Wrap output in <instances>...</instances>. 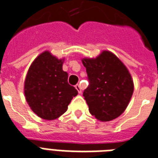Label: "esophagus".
Returning a JSON list of instances; mask_svg holds the SVG:
<instances>
[{"instance_id": "34e87169", "label": "esophagus", "mask_w": 158, "mask_h": 158, "mask_svg": "<svg viewBox=\"0 0 158 158\" xmlns=\"http://www.w3.org/2000/svg\"><path fill=\"white\" fill-rule=\"evenodd\" d=\"M75 87H76V89L77 90L78 93H79V94H81V88L80 85H79V84H77V85H75Z\"/></svg>"}]
</instances>
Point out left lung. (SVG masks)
Returning a JSON list of instances; mask_svg holds the SVG:
<instances>
[{"mask_svg": "<svg viewBox=\"0 0 158 158\" xmlns=\"http://www.w3.org/2000/svg\"><path fill=\"white\" fill-rule=\"evenodd\" d=\"M89 85L83 96L89 111L101 121H110L120 115L134 92V81L124 64L109 51L96 58H83Z\"/></svg>", "mask_w": 158, "mask_h": 158, "instance_id": "1", "label": "left lung"}]
</instances>
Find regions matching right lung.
<instances>
[{"instance_id": "obj_1", "label": "right lung", "mask_w": 158, "mask_h": 158, "mask_svg": "<svg viewBox=\"0 0 158 158\" xmlns=\"http://www.w3.org/2000/svg\"><path fill=\"white\" fill-rule=\"evenodd\" d=\"M63 59L45 51L29 67L24 81V96L29 107L39 117L52 120L68 110L78 94L68 84V74L62 70Z\"/></svg>"}]
</instances>
